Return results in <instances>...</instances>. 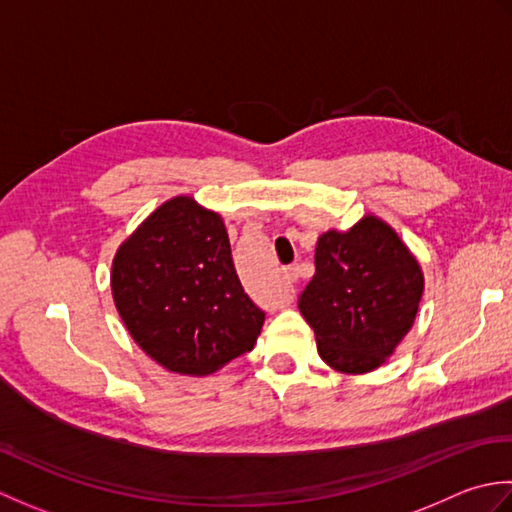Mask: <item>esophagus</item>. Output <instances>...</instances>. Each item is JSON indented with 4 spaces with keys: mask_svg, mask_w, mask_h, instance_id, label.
I'll list each match as a JSON object with an SVG mask.
<instances>
[{
    "mask_svg": "<svg viewBox=\"0 0 512 512\" xmlns=\"http://www.w3.org/2000/svg\"><path fill=\"white\" fill-rule=\"evenodd\" d=\"M296 278H298V276H296V269H294V267L285 269V280H287L289 285H294V283H296Z\"/></svg>",
    "mask_w": 512,
    "mask_h": 512,
    "instance_id": "34e87169",
    "label": "esophagus"
}]
</instances>
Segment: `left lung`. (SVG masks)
I'll use <instances>...</instances> for the list:
<instances>
[{
    "mask_svg": "<svg viewBox=\"0 0 512 512\" xmlns=\"http://www.w3.org/2000/svg\"><path fill=\"white\" fill-rule=\"evenodd\" d=\"M316 274L298 309L333 371L380 369L411 331L424 294V271L398 232L364 214L347 232L327 229L316 243Z\"/></svg>",
    "mask_w": 512,
    "mask_h": 512,
    "instance_id": "1",
    "label": "left lung"
}]
</instances>
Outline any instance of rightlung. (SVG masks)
<instances>
[{"mask_svg":"<svg viewBox=\"0 0 512 512\" xmlns=\"http://www.w3.org/2000/svg\"><path fill=\"white\" fill-rule=\"evenodd\" d=\"M112 300L132 340L181 375H210L252 351L265 314L236 274L223 218L194 196L156 207L119 245Z\"/></svg>","mask_w":512,"mask_h":512,"instance_id":"add662e5","label":"right lung"}]
</instances>
